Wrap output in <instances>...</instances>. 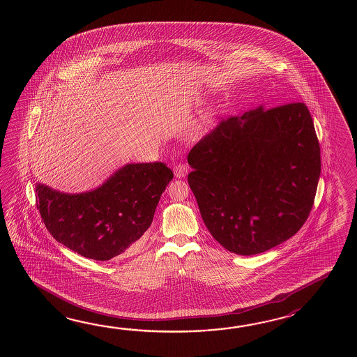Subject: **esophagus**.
Masks as SVG:
<instances>
[{
    "instance_id": "1",
    "label": "esophagus",
    "mask_w": 357,
    "mask_h": 357,
    "mask_svg": "<svg viewBox=\"0 0 357 357\" xmlns=\"http://www.w3.org/2000/svg\"><path fill=\"white\" fill-rule=\"evenodd\" d=\"M188 171H189V168H188L186 165H183V163H178V165H176L175 167H174V174H175L177 178L185 177V176L188 175Z\"/></svg>"
}]
</instances>
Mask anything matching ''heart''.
<instances>
[{
  "label": "heart",
  "mask_w": 357,
  "mask_h": 357,
  "mask_svg": "<svg viewBox=\"0 0 357 357\" xmlns=\"http://www.w3.org/2000/svg\"><path fill=\"white\" fill-rule=\"evenodd\" d=\"M213 114H214V112H213V111H211V112H209V116H213Z\"/></svg>",
  "instance_id": "obj_1"
}]
</instances>
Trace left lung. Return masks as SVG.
Segmentation results:
<instances>
[{"label":"left lung","instance_id":"obj_1","mask_svg":"<svg viewBox=\"0 0 357 357\" xmlns=\"http://www.w3.org/2000/svg\"><path fill=\"white\" fill-rule=\"evenodd\" d=\"M190 189L213 237L255 255L284 243L310 214L320 146L305 103L245 112L222 121L188 155Z\"/></svg>","mask_w":357,"mask_h":357}]
</instances>
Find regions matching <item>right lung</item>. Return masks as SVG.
Returning a JSON list of instances; mask_svg holds the SVG:
<instances>
[{
  "label": "right lung",
  "mask_w": 357,
  "mask_h": 357,
  "mask_svg": "<svg viewBox=\"0 0 357 357\" xmlns=\"http://www.w3.org/2000/svg\"><path fill=\"white\" fill-rule=\"evenodd\" d=\"M172 177L165 163L154 162L126 165L98 189L82 194L38 183L37 208L59 243L84 258L105 261L137 248Z\"/></svg>",
  "instance_id": "add662e5"
}]
</instances>
